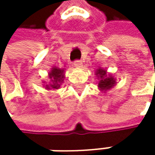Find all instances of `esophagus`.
Listing matches in <instances>:
<instances>
[{"mask_svg":"<svg viewBox=\"0 0 155 155\" xmlns=\"http://www.w3.org/2000/svg\"><path fill=\"white\" fill-rule=\"evenodd\" d=\"M74 66H75L76 68H81V67H82V62H81V61H79V60L75 61V62H74Z\"/></svg>","mask_w":155,"mask_h":155,"instance_id":"34e87169","label":"esophagus"}]
</instances>
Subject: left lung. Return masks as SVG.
Segmentation results:
<instances>
[{
  "mask_svg": "<svg viewBox=\"0 0 155 155\" xmlns=\"http://www.w3.org/2000/svg\"><path fill=\"white\" fill-rule=\"evenodd\" d=\"M95 75L97 76V79L99 80L98 87L101 91L106 92L109 91L112 87H114L117 84L116 78L110 74L107 73V70L100 67L96 70Z\"/></svg>",
  "mask_w": 155,
  "mask_h": 155,
  "instance_id": "left-lung-1",
  "label": "left lung"
}]
</instances>
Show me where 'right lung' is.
Here are the masks:
<instances>
[{"instance_id": "1", "label": "right lung", "mask_w": 155, "mask_h": 155, "mask_svg": "<svg viewBox=\"0 0 155 155\" xmlns=\"http://www.w3.org/2000/svg\"><path fill=\"white\" fill-rule=\"evenodd\" d=\"M49 82L47 83L45 81H43L44 87L46 90H57L60 88V85L64 82V68H58L54 66L48 73Z\"/></svg>"}]
</instances>
